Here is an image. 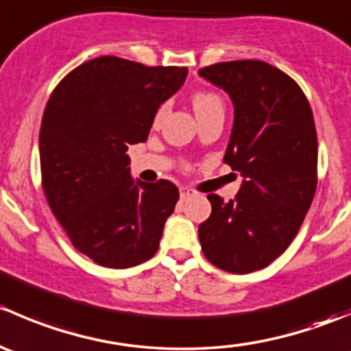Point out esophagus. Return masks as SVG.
I'll return each mask as SVG.
<instances>
[{"instance_id": "34e87169", "label": "esophagus", "mask_w": 351, "mask_h": 351, "mask_svg": "<svg viewBox=\"0 0 351 351\" xmlns=\"http://www.w3.org/2000/svg\"><path fill=\"white\" fill-rule=\"evenodd\" d=\"M193 195H195V193H193L190 189H185V186H182V189H180V197H182V200H189V198Z\"/></svg>"}]
</instances>
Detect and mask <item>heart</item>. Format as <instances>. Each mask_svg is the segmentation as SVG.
Here are the masks:
<instances>
[{"label": "heart", "mask_w": 351, "mask_h": 351, "mask_svg": "<svg viewBox=\"0 0 351 351\" xmlns=\"http://www.w3.org/2000/svg\"><path fill=\"white\" fill-rule=\"evenodd\" d=\"M192 105L197 115H202V113L210 112V110L214 108H222V100L217 93H214V91H197V93H193L192 97ZM165 113H166V105L165 104L159 105L154 113L156 122L161 120L162 117H165Z\"/></svg>", "instance_id": "1"}]
</instances>
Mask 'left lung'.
I'll return each instance as SVG.
<instances>
[{"label":"left lung","instance_id":"obj_1","mask_svg":"<svg viewBox=\"0 0 351 351\" xmlns=\"http://www.w3.org/2000/svg\"><path fill=\"white\" fill-rule=\"evenodd\" d=\"M234 105L224 154L243 185L234 200L207 195L198 226L205 258L229 274H251L280 256L299 232L317 185V136L299 84L263 61L217 62L198 71Z\"/></svg>","mask_w":351,"mask_h":351}]
</instances>
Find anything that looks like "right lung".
<instances>
[{
	"label": "right lung",
	"instance_id": "obj_1",
	"mask_svg": "<svg viewBox=\"0 0 351 351\" xmlns=\"http://www.w3.org/2000/svg\"><path fill=\"white\" fill-rule=\"evenodd\" d=\"M186 74L101 56L71 71L49 98L38 136L42 189L73 246L101 267H136L158 251L178 189L134 182L125 153L147 139L156 110Z\"/></svg>",
	"mask_w": 351,
	"mask_h": 351
}]
</instances>
